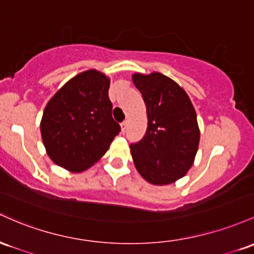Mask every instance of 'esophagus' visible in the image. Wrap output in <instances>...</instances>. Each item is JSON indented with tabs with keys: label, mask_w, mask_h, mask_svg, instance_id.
<instances>
[{
	"label": "esophagus",
	"mask_w": 254,
	"mask_h": 254,
	"mask_svg": "<svg viewBox=\"0 0 254 254\" xmlns=\"http://www.w3.org/2000/svg\"><path fill=\"white\" fill-rule=\"evenodd\" d=\"M127 126H128L127 121L122 122V124H121V130H122V133H125V132H126V129H127Z\"/></svg>",
	"instance_id": "esophagus-1"
}]
</instances>
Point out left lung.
<instances>
[{
    "instance_id": "1",
    "label": "left lung",
    "mask_w": 254,
    "mask_h": 254,
    "mask_svg": "<svg viewBox=\"0 0 254 254\" xmlns=\"http://www.w3.org/2000/svg\"><path fill=\"white\" fill-rule=\"evenodd\" d=\"M132 80L147 114L144 138L130 145L133 162L149 184H173L194 163L200 140L194 107L186 91L164 74L134 73Z\"/></svg>"
}]
</instances>
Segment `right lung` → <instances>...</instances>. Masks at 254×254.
I'll use <instances>...</instances> for the list:
<instances>
[{"mask_svg":"<svg viewBox=\"0 0 254 254\" xmlns=\"http://www.w3.org/2000/svg\"><path fill=\"white\" fill-rule=\"evenodd\" d=\"M110 79L97 69L76 74L48 102L42 140L51 161L81 173L99 161L121 130L113 120Z\"/></svg>","mask_w":254,"mask_h":254,"instance_id":"right-lung-1","label":"right lung"}]
</instances>
